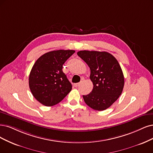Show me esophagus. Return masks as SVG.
<instances>
[{
    "instance_id": "esophagus-1",
    "label": "esophagus",
    "mask_w": 153,
    "mask_h": 153,
    "mask_svg": "<svg viewBox=\"0 0 153 153\" xmlns=\"http://www.w3.org/2000/svg\"><path fill=\"white\" fill-rule=\"evenodd\" d=\"M79 84H80V83H79V82H78V83H76V84H74V86L75 87H77V86H79Z\"/></svg>"
}]
</instances>
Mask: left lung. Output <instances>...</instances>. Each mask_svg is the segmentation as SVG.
I'll use <instances>...</instances> for the list:
<instances>
[{"label": "left lung", "mask_w": 153, "mask_h": 153, "mask_svg": "<svg viewBox=\"0 0 153 153\" xmlns=\"http://www.w3.org/2000/svg\"><path fill=\"white\" fill-rule=\"evenodd\" d=\"M77 54L90 68V79L93 84L92 91L82 96L84 101L95 110L109 108L119 98L124 86V77L119 63L106 52L82 50Z\"/></svg>", "instance_id": "left-lung-1"}]
</instances>
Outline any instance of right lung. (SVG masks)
<instances>
[{"label": "right lung", "instance_id": "1", "mask_svg": "<svg viewBox=\"0 0 153 153\" xmlns=\"http://www.w3.org/2000/svg\"><path fill=\"white\" fill-rule=\"evenodd\" d=\"M75 52L71 50H53L43 54L33 65L29 86L35 99L46 106L63 100L72 89V84L62 71L63 64Z\"/></svg>", "mask_w": 153, "mask_h": 153}]
</instances>
